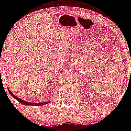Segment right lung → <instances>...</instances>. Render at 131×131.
Instances as JSON below:
<instances>
[{
	"label": "right lung",
	"instance_id": "add662e5",
	"mask_svg": "<svg viewBox=\"0 0 131 131\" xmlns=\"http://www.w3.org/2000/svg\"><path fill=\"white\" fill-rule=\"evenodd\" d=\"M8 91H9V93H10V94H11V95L13 97H14V98L16 100H18V101L20 102V103H22V104L26 105H32H32H34V106H40V105H43L47 104V103H49V102H42V103H33V102H32V103H31V102H26V101H25V100H22V99L18 98V97H16L15 95H14V94H12V92L10 91V90H8Z\"/></svg>",
	"mask_w": 131,
	"mask_h": 131
}]
</instances>
